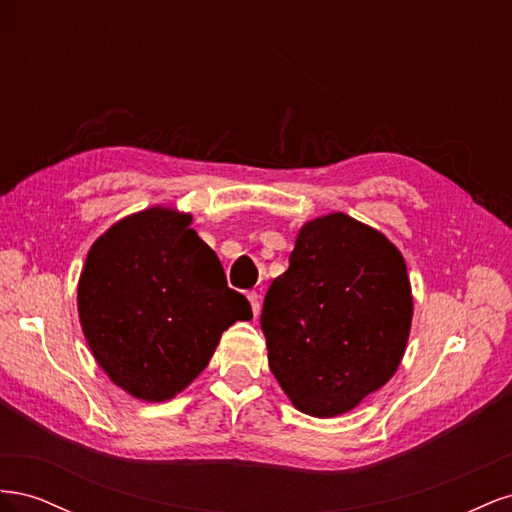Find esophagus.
I'll return each mask as SVG.
<instances>
[{
  "label": "esophagus",
  "instance_id": "34e87169",
  "mask_svg": "<svg viewBox=\"0 0 512 512\" xmlns=\"http://www.w3.org/2000/svg\"><path fill=\"white\" fill-rule=\"evenodd\" d=\"M247 301H250V305H252L254 316H258L260 314V294L256 290H250L247 292Z\"/></svg>",
  "mask_w": 512,
  "mask_h": 512
}]
</instances>
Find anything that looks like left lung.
<instances>
[{
	"mask_svg": "<svg viewBox=\"0 0 512 512\" xmlns=\"http://www.w3.org/2000/svg\"><path fill=\"white\" fill-rule=\"evenodd\" d=\"M410 324L404 256L346 213L299 230L260 314L273 376L294 408L318 418L356 408L393 378Z\"/></svg>",
	"mask_w": 512,
	"mask_h": 512,
	"instance_id": "1",
	"label": "left lung"
}]
</instances>
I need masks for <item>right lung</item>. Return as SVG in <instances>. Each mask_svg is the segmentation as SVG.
Wrapping results in <instances>:
<instances>
[{
    "label": "right lung",
    "mask_w": 512,
    "mask_h": 512,
    "mask_svg": "<svg viewBox=\"0 0 512 512\" xmlns=\"http://www.w3.org/2000/svg\"><path fill=\"white\" fill-rule=\"evenodd\" d=\"M192 215L151 207L91 245L79 280V318L91 354L143 401L181 393L252 307L228 288L222 262L190 228Z\"/></svg>",
    "instance_id": "add662e5"
}]
</instances>
